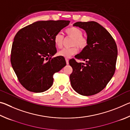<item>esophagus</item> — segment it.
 I'll return each instance as SVG.
<instances>
[{"label": "esophagus", "instance_id": "esophagus-1", "mask_svg": "<svg viewBox=\"0 0 130 130\" xmlns=\"http://www.w3.org/2000/svg\"><path fill=\"white\" fill-rule=\"evenodd\" d=\"M65 60H66V62H67V65L69 64V60H68V59H67V58H66Z\"/></svg>", "mask_w": 130, "mask_h": 130}]
</instances>
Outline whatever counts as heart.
Masks as SVG:
<instances>
[{
    "mask_svg": "<svg viewBox=\"0 0 130 130\" xmlns=\"http://www.w3.org/2000/svg\"><path fill=\"white\" fill-rule=\"evenodd\" d=\"M65 33L67 36L73 38L72 42V46H76L80 50H83L86 48L88 41L86 37H83V31L80 28L76 27H70L65 30ZM63 36L61 33H58L55 35L54 38V42L56 46L58 48H61L62 47L63 41ZM77 53V48L76 47H73L70 48H64L58 52V56L68 58L73 55Z\"/></svg>",
    "mask_w": 130,
    "mask_h": 130,
    "instance_id": "heart-1",
    "label": "heart"
}]
</instances>
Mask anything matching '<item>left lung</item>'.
<instances>
[{"mask_svg": "<svg viewBox=\"0 0 130 130\" xmlns=\"http://www.w3.org/2000/svg\"><path fill=\"white\" fill-rule=\"evenodd\" d=\"M86 32L88 44L75 58L85 61L77 62L70 59L69 65L73 68L70 75L73 89L83 96L99 93L106 87L115 71L118 56L117 46L109 32L94 21L73 24Z\"/></svg>", "mask_w": 130, "mask_h": 130, "instance_id": "1", "label": "left lung"}]
</instances>
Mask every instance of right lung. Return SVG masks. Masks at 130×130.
Returning <instances> with one entry per match:
<instances>
[{"instance_id": "obj_1", "label": "right lung", "mask_w": 130, "mask_h": 130, "mask_svg": "<svg viewBox=\"0 0 130 130\" xmlns=\"http://www.w3.org/2000/svg\"><path fill=\"white\" fill-rule=\"evenodd\" d=\"M69 23V21H37L15 35L11 63L19 81L28 91L36 93L47 91L53 83V74L67 65L64 57L52 56L57 53L55 35Z\"/></svg>"}]
</instances>
